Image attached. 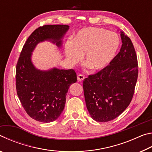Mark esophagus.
I'll use <instances>...</instances> for the list:
<instances>
[{
	"instance_id": "obj_1",
	"label": "esophagus",
	"mask_w": 152,
	"mask_h": 152,
	"mask_svg": "<svg viewBox=\"0 0 152 152\" xmlns=\"http://www.w3.org/2000/svg\"><path fill=\"white\" fill-rule=\"evenodd\" d=\"M77 78H78V81H82L84 79V76L83 74H78V76H77Z\"/></svg>"
}]
</instances>
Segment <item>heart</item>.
<instances>
[{"instance_id": "1", "label": "heart", "mask_w": 152, "mask_h": 152, "mask_svg": "<svg viewBox=\"0 0 152 152\" xmlns=\"http://www.w3.org/2000/svg\"><path fill=\"white\" fill-rule=\"evenodd\" d=\"M120 45L117 33L101 28L87 27L79 31L72 42L65 45L67 58L72 63L80 61L85 53L84 62L94 70L106 67L116 55Z\"/></svg>"}]
</instances>
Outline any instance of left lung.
Listing matches in <instances>:
<instances>
[{"label": "left lung", "instance_id": "left-lung-1", "mask_svg": "<svg viewBox=\"0 0 152 152\" xmlns=\"http://www.w3.org/2000/svg\"><path fill=\"white\" fill-rule=\"evenodd\" d=\"M120 51L109 64L84 80L86 107L98 122H107L121 114L129 105L138 76L137 55L130 38L121 32Z\"/></svg>", "mask_w": 152, "mask_h": 152}]
</instances>
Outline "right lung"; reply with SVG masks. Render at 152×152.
<instances>
[{
    "label": "right lung",
    "mask_w": 152,
    "mask_h": 152,
    "mask_svg": "<svg viewBox=\"0 0 152 152\" xmlns=\"http://www.w3.org/2000/svg\"><path fill=\"white\" fill-rule=\"evenodd\" d=\"M69 29L66 25H47L38 27L28 37L16 66V89L23 107L37 121L50 123L62 113L68 88L77 81L75 71L53 68L37 70L31 60V53L39 42L50 40L58 47Z\"/></svg>",
    "instance_id": "obj_1"
}]
</instances>
